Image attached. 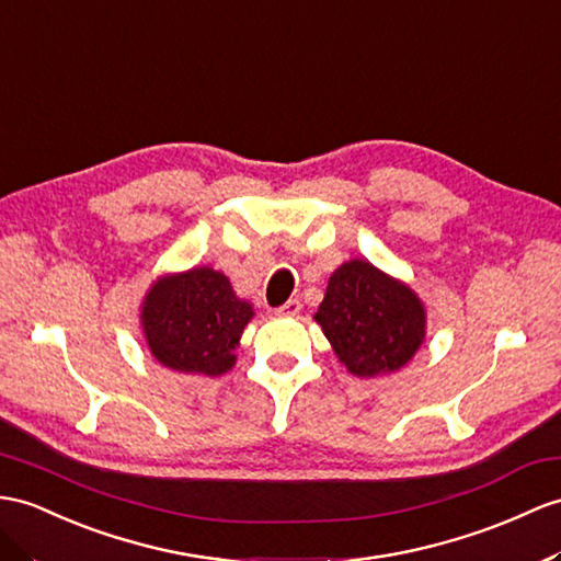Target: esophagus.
<instances>
[{
    "label": "esophagus",
    "mask_w": 561,
    "mask_h": 561,
    "mask_svg": "<svg viewBox=\"0 0 561 561\" xmlns=\"http://www.w3.org/2000/svg\"><path fill=\"white\" fill-rule=\"evenodd\" d=\"M299 311H302V302H299L297 297L288 299V302H285L283 307H278V309H276V313H283V317H297Z\"/></svg>",
    "instance_id": "1"
}]
</instances>
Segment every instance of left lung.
<instances>
[{
	"label": "left lung",
	"instance_id": "left-lung-1",
	"mask_svg": "<svg viewBox=\"0 0 561 561\" xmlns=\"http://www.w3.org/2000/svg\"><path fill=\"white\" fill-rule=\"evenodd\" d=\"M317 321L340 362L362 378L398 371L414 357L426 328L419 297L364 259L333 273Z\"/></svg>",
	"mask_w": 561,
	"mask_h": 561
}]
</instances>
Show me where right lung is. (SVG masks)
<instances>
[{
    "instance_id": "right-lung-1",
    "label": "right lung",
    "mask_w": 561,
    "mask_h": 561,
    "mask_svg": "<svg viewBox=\"0 0 561 561\" xmlns=\"http://www.w3.org/2000/svg\"><path fill=\"white\" fill-rule=\"evenodd\" d=\"M252 307L236 297L230 280L211 268H193L159 280L142 309L147 345L181 374L221 376L236 362L233 350Z\"/></svg>"
}]
</instances>
